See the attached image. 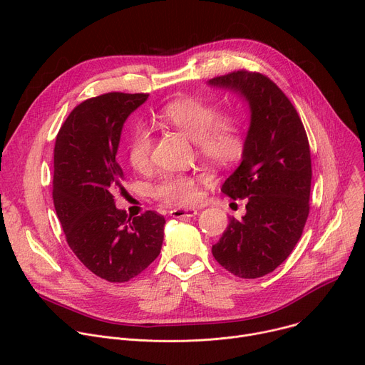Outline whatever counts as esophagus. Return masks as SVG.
Masks as SVG:
<instances>
[{"label":"esophagus","instance_id":"1","mask_svg":"<svg viewBox=\"0 0 365 365\" xmlns=\"http://www.w3.org/2000/svg\"><path fill=\"white\" fill-rule=\"evenodd\" d=\"M195 215H197V210L194 208H176L170 212V216L175 219H187V217H194Z\"/></svg>","mask_w":365,"mask_h":365}]
</instances>
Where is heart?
I'll use <instances>...</instances> for the list:
<instances>
[{
  "label": "heart",
  "mask_w": 365,
  "mask_h": 365,
  "mask_svg": "<svg viewBox=\"0 0 365 365\" xmlns=\"http://www.w3.org/2000/svg\"><path fill=\"white\" fill-rule=\"evenodd\" d=\"M160 118L185 133L195 142L201 157L213 164L237 161L245 146L240 121L229 115H219V106L202 98H179L165 103ZM150 131L138 125L127 145V160L136 171L150 165ZM152 195L168 207H189L200 200L198 180L187 175H165L152 186Z\"/></svg>",
  "instance_id": "obj_1"
}]
</instances>
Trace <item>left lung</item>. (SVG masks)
I'll list each match as a JSON object with an SVG mask.
<instances>
[{"label":"left lung","mask_w":365,"mask_h":365,"mask_svg":"<svg viewBox=\"0 0 365 365\" xmlns=\"http://www.w3.org/2000/svg\"><path fill=\"white\" fill-rule=\"evenodd\" d=\"M208 84L238 91L252 110L242 161L222 186L232 200L247 198V213L231 217L212 253L231 274L260 278L290 256L308 220V136L290 99L266 75L241 69Z\"/></svg>","instance_id":"left-lung-1"}]
</instances>
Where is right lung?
<instances>
[{"mask_svg":"<svg viewBox=\"0 0 365 365\" xmlns=\"http://www.w3.org/2000/svg\"><path fill=\"white\" fill-rule=\"evenodd\" d=\"M148 93L112 91L75 106L54 145L53 201L71 250L102 279L127 282L155 260L164 240V216L131 217L115 207L124 192L117 161L123 125Z\"/></svg>","mask_w":365,"mask_h":365,"instance_id":"1","label":"right lung"}]
</instances>
